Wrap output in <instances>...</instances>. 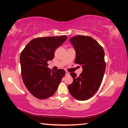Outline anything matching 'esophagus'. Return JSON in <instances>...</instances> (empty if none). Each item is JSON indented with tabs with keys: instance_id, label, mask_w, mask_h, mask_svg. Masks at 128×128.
Instances as JSON below:
<instances>
[{
	"instance_id": "34e87169",
	"label": "esophagus",
	"mask_w": 128,
	"mask_h": 128,
	"mask_svg": "<svg viewBox=\"0 0 128 128\" xmlns=\"http://www.w3.org/2000/svg\"><path fill=\"white\" fill-rule=\"evenodd\" d=\"M69 75H70V73L67 72H66V76H69Z\"/></svg>"
}]
</instances>
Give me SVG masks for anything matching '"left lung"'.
Here are the masks:
<instances>
[{"label": "left lung", "mask_w": 128, "mask_h": 128, "mask_svg": "<svg viewBox=\"0 0 128 128\" xmlns=\"http://www.w3.org/2000/svg\"><path fill=\"white\" fill-rule=\"evenodd\" d=\"M76 51L75 63L82 66L83 71L78 77L71 72L73 82L68 90L78 100L90 99L98 91L105 72L104 52L102 46L91 37L75 36L69 40Z\"/></svg>", "instance_id": "obj_1"}]
</instances>
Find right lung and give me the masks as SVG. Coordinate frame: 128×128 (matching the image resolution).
I'll list each match as a JSON object with an SVG mask.
<instances>
[{"instance_id": "add662e5", "label": "right lung", "mask_w": 128, "mask_h": 128, "mask_svg": "<svg viewBox=\"0 0 128 128\" xmlns=\"http://www.w3.org/2000/svg\"><path fill=\"white\" fill-rule=\"evenodd\" d=\"M66 36L36 38L21 53V76L28 90L35 97L45 99L55 94L66 72L51 70L48 61L54 57L56 50L67 40Z\"/></svg>"}]
</instances>
